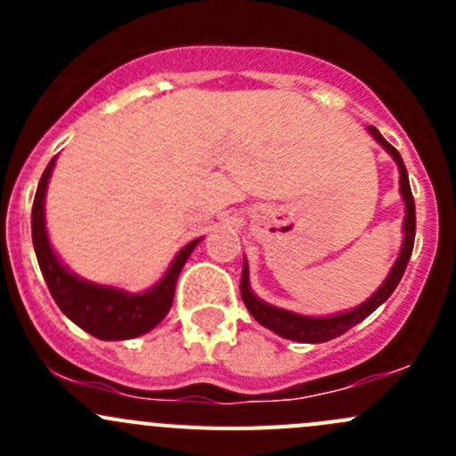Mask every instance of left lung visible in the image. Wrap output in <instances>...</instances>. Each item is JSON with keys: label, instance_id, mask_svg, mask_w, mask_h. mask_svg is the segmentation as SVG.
<instances>
[{"label": "left lung", "instance_id": "left-lung-1", "mask_svg": "<svg viewBox=\"0 0 456 456\" xmlns=\"http://www.w3.org/2000/svg\"><path fill=\"white\" fill-rule=\"evenodd\" d=\"M369 130H370V134L379 141V145H384L386 151H388V154L397 160L399 174H402L399 183H402V196H403V200H406V220H403V232H406L403 236L406 238H403L402 254H399L397 262H395V266L390 269L386 282L381 284L379 291H377L370 300H366L364 305L357 306V309H353V311H348V314L333 315V317H305V315L289 314V311L275 309V306L265 305V302L257 300L254 293H251L249 273H247V265H245V269H242V280H240V296H242V302H245V306L249 309V314L254 315L262 326L275 330V333L282 335V338L293 339V342H302V344L329 342V339L339 338V335L346 333L351 326L360 324V322L366 320V317H369L372 311L377 309V306L384 305V302L388 300L390 293L397 289L403 271H406L408 260H411L412 245H415V223L417 220H415V200H412L406 165H403L399 151L395 150V147L379 134V130H377V127L370 126Z\"/></svg>", "mask_w": 456, "mask_h": 456}]
</instances>
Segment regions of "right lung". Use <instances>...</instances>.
<instances>
[{"label":"right lung","mask_w":456,"mask_h":456,"mask_svg":"<svg viewBox=\"0 0 456 456\" xmlns=\"http://www.w3.org/2000/svg\"><path fill=\"white\" fill-rule=\"evenodd\" d=\"M53 165L54 159L41 174L35 202H32V245H35L37 260H39V269L44 273L45 284H48L50 296L77 326H81L99 339H130L147 333L167 315L174 300L178 273H181L183 265L194 251V247L199 245V240L190 242L172 262L167 275L151 291L141 293V296H130V293H123L118 289L99 287V284L79 280L70 271H66V266H61V262L50 249L48 236H45L44 196Z\"/></svg>","instance_id":"right-lung-1"}]
</instances>
